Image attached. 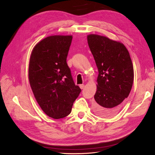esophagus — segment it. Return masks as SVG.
Masks as SVG:
<instances>
[{
    "mask_svg": "<svg viewBox=\"0 0 155 155\" xmlns=\"http://www.w3.org/2000/svg\"><path fill=\"white\" fill-rule=\"evenodd\" d=\"M79 87H80V88H81V89H83L84 87H85V85H84L83 84H81V85H79Z\"/></svg>",
    "mask_w": 155,
    "mask_h": 155,
    "instance_id": "esophagus-1",
    "label": "esophagus"
}]
</instances>
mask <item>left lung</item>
Wrapping results in <instances>:
<instances>
[{
  "label": "left lung",
  "instance_id": "8db88e82",
  "mask_svg": "<svg viewBox=\"0 0 155 155\" xmlns=\"http://www.w3.org/2000/svg\"><path fill=\"white\" fill-rule=\"evenodd\" d=\"M98 69L93 109L102 117L115 116L133 87L134 69L129 51L121 42L97 34L87 35Z\"/></svg>",
  "mask_w": 155,
  "mask_h": 155
}]
</instances>
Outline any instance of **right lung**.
Wrapping results in <instances>:
<instances>
[{"label": "right lung", "instance_id": "1", "mask_svg": "<svg viewBox=\"0 0 155 155\" xmlns=\"http://www.w3.org/2000/svg\"><path fill=\"white\" fill-rule=\"evenodd\" d=\"M72 40V35L46 37L35 45L29 61L28 79L35 100L46 115L56 120L71 112L81 92L67 63Z\"/></svg>", "mask_w": 155, "mask_h": 155}]
</instances>
